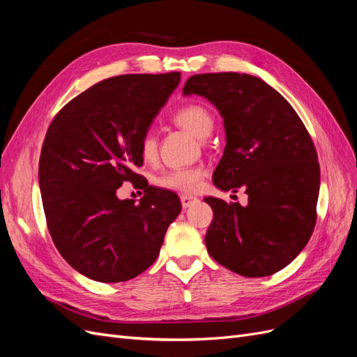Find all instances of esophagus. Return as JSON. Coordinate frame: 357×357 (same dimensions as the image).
Masks as SVG:
<instances>
[{"label":"esophagus","instance_id":"1","mask_svg":"<svg viewBox=\"0 0 357 357\" xmlns=\"http://www.w3.org/2000/svg\"><path fill=\"white\" fill-rule=\"evenodd\" d=\"M180 201H181V207L183 208H189L190 205L198 202V198L190 197V195H180Z\"/></svg>","mask_w":357,"mask_h":357}]
</instances>
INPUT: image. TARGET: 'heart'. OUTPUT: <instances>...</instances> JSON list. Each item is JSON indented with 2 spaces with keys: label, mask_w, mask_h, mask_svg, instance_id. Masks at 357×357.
<instances>
[{
  "label": "heart",
  "mask_w": 357,
  "mask_h": 357,
  "mask_svg": "<svg viewBox=\"0 0 357 357\" xmlns=\"http://www.w3.org/2000/svg\"><path fill=\"white\" fill-rule=\"evenodd\" d=\"M174 121L181 128H185L192 135L197 138H207L214 128V117L208 109L201 104H189L183 109L177 110L174 114ZM156 137L152 131L143 135L139 143V153L146 159H153L156 155ZM204 172L199 168H177L169 169L164 174L155 178V185L165 190H174L183 193L198 192L202 185Z\"/></svg>",
  "instance_id": "heart-1"
}]
</instances>
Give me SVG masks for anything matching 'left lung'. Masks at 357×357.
Returning a JSON list of instances; mask_svg holds the SVG:
<instances>
[{"mask_svg":"<svg viewBox=\"0 0 357 357\" xmlns=\"http://www.w3.org/2000/svg\"><path fill=\"white\" fill-rule=\"evenodd\" d=\"M183 95L204 96L223 119L226 146L214 186L248 197L244 207L204 199L214 213L205 235L210 256L244 277L280 271L316 225L320 167L304 123L283 95L250 74L192 75Z\"/></svg>","mask_w":357,"mask_h":357,"instance_id":"1","label":"left lung"}]
</instances>
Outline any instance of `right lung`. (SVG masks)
I'll use <instances>...</instances> for the list:
<instances>
[{"instance_id":"1","label":"right lung","mask_w":357,"mask_h":357,"mask_svg":"<svg viewBox=\"0 0 357 357\" xmlns=\"http://www.w3.org/2000/svg\"><path fill=\"white\" fill-rule=\"evenodd\" d=\"M180 83V73L126 74L75 96L53 119L43 143L38 183L58 252L100 283L128 282L152 265L180 214L174 192L146 186L119 199L139 178V143Z\"/></svg>"}]
</instances>
